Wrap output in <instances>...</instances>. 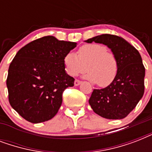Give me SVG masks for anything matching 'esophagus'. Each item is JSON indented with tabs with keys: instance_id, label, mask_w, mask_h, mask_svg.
I'll return each instance as SVG.
<instances>
[{
	"instance_id": "esophagus-1",
	"label": "esophagus",
	"mask_w": 152,
	"mask_h": 152,
	"mask_svg": "<svg viewBox=\"0 0 152 152\" xmlns=\"http://www.w3.org/2000/svg\"><path fill=\"white\" fill-rule=\"evenodd\" d=\"M80 83H81V81L79 80H77V79H76V80H75V81H74V84H75V86L80 85Z\"/></svg>"
}]
</instances>
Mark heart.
Returning <instances> with one entry per match:
<instances>
[{"mask_svg":"<svg viewBox=\"0 0 152 152\" xmlns=\"http://www.w3.org/2000/svg\"><path fill=\"white\" fill-rule=\"evenodd\" d=\"M77 53L78 56L69 52L64 56V69L69 75L75 76L87 69V78L98 86L104 88L113 83L118 72V58L106 46L86 44L79 48Z\"/></svg>","mask_w":152,"mask_h":152,"instance_id":"heart-1","label":"heart"}]
</instances>
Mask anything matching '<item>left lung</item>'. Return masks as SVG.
<instances>
[{
    "label": "left lung",
    "instance_id": "obj_1",
    "mask_svg": "<svg viewBox=\"0 0 152 152\" xmlns=\"http://www.w3.org/2000/svg\"><path fill=\"white\" fill-rule=\"evenodd\" d=\"M106 45L115 54L118 72L106 88L94 89L89 104L95 113L107 119H122L137 106L144 93L145 68L139 51L121 37L104 34L87 40Z\"/></svg>",
    "mask_w": 152,
    "mask_h": 152
}]
</instances>
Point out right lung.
I'll return each mask as SVG.
<instances>
[{"label": "right lung", "mask_w": 152, "mask_h": 152, "mask_svg": "<svg viewBox=\"0 0 152 152\" xmlns=\"http://www.w3.org/2000/svg\"><path fill=\"white\" fill-rule=\"evenodd\" d=\"M76 42L45 36L18 51L8 69L6 84L11 106L25 120L40 123L54 117L62 94L75 79L65 72L64 56Z\"/></svg>", "instance_id": "add662e5"}]
</instances>
